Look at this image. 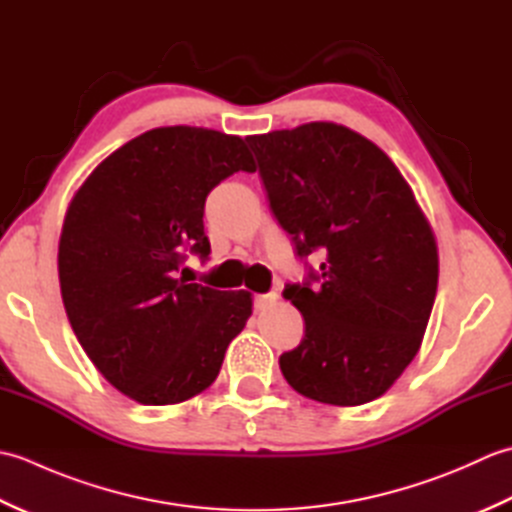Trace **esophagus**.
<instances>
[{"instance_id":"1","label":"esophagus","mask_w":512,"mask_h":512,"mask_svg":"<svg viewBox=\"0 0 512 512\" xmlns=\"http://www.w3.org/2000/svg\"><path fill=\"white\" fill-rule=\"evenodd\" d=\"M277 299H279V295L277 292H266V295H255V310H268V308H273L275 303H277Z\"/></svg>"}]
</instances>
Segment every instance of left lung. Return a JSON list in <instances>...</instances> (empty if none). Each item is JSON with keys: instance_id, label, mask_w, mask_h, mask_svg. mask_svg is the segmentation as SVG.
Here are the masks:
<instances>
[{"instance_id": "left-lung-1", "label": "left lung", "mask_w": 512, "mask_h": 512, "mask_svg": "<svg viewBox=\"0 0 512 512\" xmlns=\"http://www.w3.org/2000/svg\"><path fill=\"white\" fill-rule=\"evenodd\" d=\"M297 255L319 253L284 297L306 321L281 374L301 396L354 407L383 396L418 354L438 290V246L394 162L334 123L248 136Z\"/></svg>"}]
</instances>
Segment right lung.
<instances>
[{"instance_id": "1", "label": "right lung", "mask_w": 512, "mask_h": 512, "mask_svg": "<svg viewBox=\"0 0 512 512\" xmlns=\"http://www.w3.org/2000/svg\"><path fill=\"white\" fill-rule=\"evenodd\" d=\"M237 171H255L239 136L158 127L96 167L65 213L61 297L96 369L140 405H176L209 387L253 312L250 292L178 277L211 253L204 202Z\"/></svg>"}]
</instances>
